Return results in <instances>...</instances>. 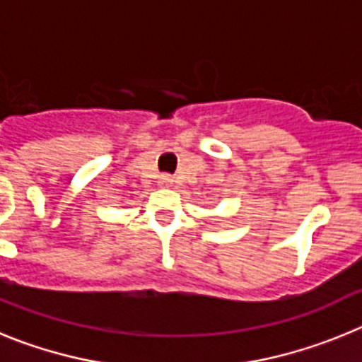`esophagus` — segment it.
<instances>
[{"label":"esophagus","mask_w":362,"mask_h":362,"mask_svg":"<svg viewBox=\"0 0 362 362\" xmlns=\"http://www.w3.org/2000/svg\"><path fill=\"white\" fill-rule=\"evenodd\" d=\"M159 183H161L163 187H168V185L172 183L170 175H161V179H159Z\"/></svg>","instance_id":"obj_1"}]
</instances>
